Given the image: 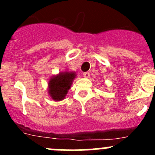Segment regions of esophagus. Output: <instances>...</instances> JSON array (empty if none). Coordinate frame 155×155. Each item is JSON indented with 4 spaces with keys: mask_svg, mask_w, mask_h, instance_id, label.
<instances>
[{
    "mask_svg": "<svg viewBox=\"0 0 155 155\" xmlns=\"http://www.w3.org/2000/svg\"><path fill=\"white\" fill-rule=\"evenodd\" d=\"M83 76L85 78H89V76H90V73H87V72H85V73H83Z\"/></svg>",
    "mask_w": 155,
    "mask_h": 155,
    "instance_id": "1",
    "label": "esophagus"
}]
</instances>
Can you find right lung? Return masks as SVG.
<instances>
[{
  "label": "right lung",
  "instance_id": "obj_1",
  "mask_svg": "<svg viewBox=\"0 0 155 155\" xmlns=\"http://www.w3.org/2000/svg\"><path fill=\"white\" fill-rule=\"evenodd\" d=\"M76 77V72L68 70L51 76L48 83V93L50 97L54 101H63Z\"/></svg>",
  "mask_w": 155,
  "mask_h": 155
}]
</instances>
